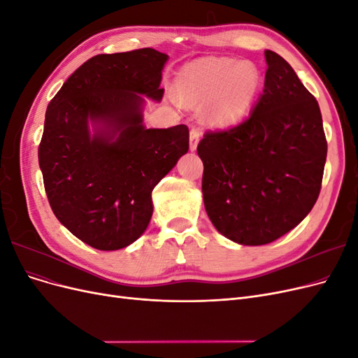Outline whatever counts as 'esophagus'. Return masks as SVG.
<instances>
[{
  "label": "esophagus",
  "instance_id": "obj_1",
  "mask_svg": "<svg viewBox=\"0 0 358 358\" xmlns=\"http://www.w3.org/2000/svg\"><path fill=\"white\" fill-rule=\"evenodd\" d=\"M199 142H200V131L197 128H192L189 131V149L196 150Z\"/></svg>",
  "mask_w": 358,
  "mask_h": 358
}]
</instances>
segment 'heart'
<instances>
[{
  "instance_id": "obj_1",
  "label": "heart",
  "mask_w": 358,
  "mask_h": 358,
  "mask_svg": "<svg viewBox=\"0 0 358 358\" xmlns=\"http://www.w3.org/2000/svg\"><path fill=\"white\" fill-rule=\"evenodd\" d=\"M259 85L262 78L252 62L201 58L180 71L176 91L185 104L206 103L201 115L206 124L229 127L251 112Z\"/></svg>"
}]
</instances>
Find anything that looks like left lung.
Returning a JSON list of instances; mask_svg holds the SVG:
<instances>
[{
  "label": "left lung",
  "mask_w": 358,
  "mask_h": 358,
  "mask_svg": "<svg viewBox=\"0 0 358 358\" xmlns=\"http://www.w3.org/2000/svg\"><path fill=\"white\" fill-rule=\"evenodd\" d=\"M264 90L239 125L197 146L203 200L227 239L258 246L294 229L315 204L327 158L318 101L289 64L264 52Z\"/></svg>",
  "instance_id": "left-lung-1"
}]
</instances>
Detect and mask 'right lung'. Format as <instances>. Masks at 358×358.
I'll list each match as a JSON object with an SVG mask.
<instances>
[{
  "label": "right lung",
  "instance_id": "1",
  "mask_svg": "<svg viewBox=\"0 0 358 358\" xmlns=\"http://www.w3.org/2000/svg\"><path fill=\"white\" fill-rule=\"evenodd\" d=\"M169 55L145 48L96 55L48 106L38 164L50 208L100 251L136 242L154 212L152 189L188 152L187 125L146 128V96L161 101Z\"/></svg>",
  "mask_w": 358,
  "mask_h": 358
}]
</instances>
